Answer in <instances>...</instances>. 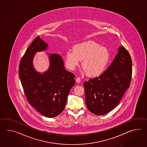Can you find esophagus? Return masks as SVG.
<instances>
[{
  "label": "esophagus",
  "instance_id": "esophagus-1",
  "mask_svg": "<svg viewBox=\"0 0 147 147\" xmlns=\"http://www.w3.org/2000/svg\"><path fill=\"white\" fill-rule=\"evenodd\" d=\"M76 81L77 82L79 83L80 82V78H79V77H77V78H76Z\"/></svg>",
  "mask_w": 147,
  "mask_h": 147
}]
</instances>
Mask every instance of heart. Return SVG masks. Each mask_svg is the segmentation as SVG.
Here are the masks:
<instances>
[{
    "mask_svg": "<svg viewBox=\"0 0 147 147\" xmlns=\"http://www.w3.org/2000/svg\"><path fill=\"white\" fill-rule=\"evenodd\" d=\"M110 59L108 50L93 41L76 45L73 51L68 50L65 56L68 68L75 69L82 60L81 68L89 77H96L103 73Z\"/></svg>",
    "mask_w": 147,
    "mask_h": 147,
    "instance_id": "obj_1",
    "label": "heart"
}]
</instances>
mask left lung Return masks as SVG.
<instances>
[{
	"label": "left lung",
	"instance_id": "8db88e82",
	"mask_svg": "<svg viewBox=\"0 0 147 147\" xmlns=\"http://www.w3.org/2000/svg\"><path fill=\"white\" fill-rule=\"evenodd\" d=\"M132 77V60L123 46L107 69L101 75L84 81L88 109L96 115L109 113L118 105Z\"/></svg>",
	"mask_w": 147,
	"mask_h": 147
}]
</instances>
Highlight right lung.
Segmentation results:
<instances>
[{
    "label": "right lung",
    "instance_id": "right-lung-1",
    "mask_svg": "<svg viewBox=\"0 0 147 147\" xmlns=\"http://www.w3.org/2000/svg\"><path fill=\"white\" fill-rule=\"evenodd\" d=\"M47 44L39 36L34 39L21 59L19 78L29 104L45 117L53 118L62 113L75 76L67 71L62 57L49 55L50 66L42 74L34 70L32 59L36 52L46 50Z\"/></svg>",
    "mask_w": 147,
    "mask_h": 147
}]
</instances>
